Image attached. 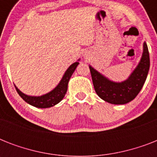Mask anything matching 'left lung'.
Segmentation results:
<instances>
[{
	"label": "left lung",
	"instance_id": "1",
	"mask_svg": "<svg viewBox=\"0 0 157 157\" xmlns=\"http://www.w3.org/2000/svg\"><path fill=\"white\" fill-rule=\"evenodd\" d=\"M96 94L103 100L112 104H125L134 99L143 88L150 67L148 48L144 43V51L139 64L129 76L122 82H115L90 65Z\"/></svg>",
	"mask_w": 157,
	"mask_h": 157
}]
</instances>
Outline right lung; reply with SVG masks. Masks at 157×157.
<instances>
[{
  "label": "right lung",
  "mask_w": 157,
  "mask_h": 157,
  "mask_svg": "<svg viewBox=\"0 0 157 157\" xmlns=\"http://www.w3.org/2000/svg\"><path fill=\"white\" fill-rule=\"evenodd\" d=\"M78 61H80V59ZM78 61L71 64V66L67 69L63 78L58 84V86L54 90L50 91L49 93L40 96L27 95L25 94H23V92H21L14 85L16 90L26 103L32 105L33 107H38V108H47V107H53L54 105L58 104L64 98V96L67 93V90L69 80L71 78V75L73 74L74 71L76 70V67L78 66Z\"/></svg>",
  "instance_id": "obj_1"
}]
</instances>
